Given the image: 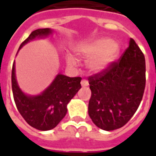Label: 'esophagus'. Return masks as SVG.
<instances>
[{
    "mask_svg": "<svg viewBox=\"0 0 156 156\" xmlns=\"http://www.w3.org/2000/svg\"><path fill=\"white\" fill-rule=\"evenodd\" d=\"M81 84H82V86H83V87H87L89 83H88L87 80H86V79H83V80L81 81Z\"/></svg>",
    "mask_w": 156,
    "mask_h": 156,
    "instance_id": "34e87169",
    "label": "esophagus"
}]
</instances>
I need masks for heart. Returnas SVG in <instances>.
I'll return each mask as SVG.
<instances>
[{
  "instance_id": "1",
  "label": "heart",
  "mask_w": 156,
  "mask_h": 156,
  "mask_svg": "<svg viewBox=\"0 0 156 156\" xmlns=\"http://www.w3.org/2000/svg\"><path fill=\"white\" fill-rule=\"evenodd\" d=\"M120 45L108 38H101L91 42L81 44L77 48L78 56L83 58H90L88 67L95 73L105 70L118 56ZM68 62L74 63V59L68 56Z\"/></svg>"
}]
</instances>
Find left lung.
<instances>
[{
    "label": "left lung",
    "instance_id": "8db88e82",
    "mask_svg": "<svg viewBox=\"0 0 156 156\" xmlns=\"http://www.w3.org/2000/svg\"><path fill=\"white\" fill-rule=\"evenodd\" d=\"M91 90L88 113L104 130L124 126L137 111L145 90V56L133 39L105 70L88 78Z\"/></svg>",
    "mask_w": 156,
    "mask_h": 156
}]
</instances>
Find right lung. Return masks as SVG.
Listing matches in <instances>:
<instances>
[{
    "mask_svg": "<svg viewBox=\"0 0 156 156\" xmlns=\"http://www.w3.org/2000/svg\"><path fill=\"white\" fill-rule=\"evenodd\" d=\"M52 32L49 28L34 30L21 44L19 49L30 40L45 37ZM81 80L80 77L69 78L59 73L52 84L40 95H27L18 87L13 62L11 82L16 107L24 120L33 128L43 131L50 130L65 117L67 112V104L81 88Z\"/></svg>",
    "mask_w": 156,
    "mask_h": 156,
    "instance_id": "obj_1",
    "label": "right lung"
}]
</instances>
